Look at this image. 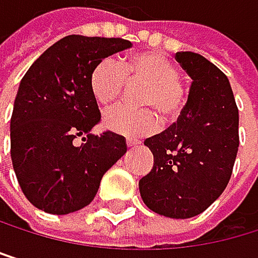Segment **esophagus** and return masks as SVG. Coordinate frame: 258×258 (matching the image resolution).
<instances>
[{
    "mask_svg": "<svg viewBox=\"0 0 258 258\" xmlns=\"http://www.w3.org/2000/svg\"><path fill=\"white\" fill-rule=\"evenodd\" d=\"M126 145H128V147H136V145H139V141H135V139H130V138H128V139H126Z\"/></svg>",
    "mask_w": 258,
    "mask_h": 258,
    "instance_id": "34e87169",
    "label": "esophagus"
}]
</instances>
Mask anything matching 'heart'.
<instances>
[{
	"mask_svg": "<svg viewBox=\"0 0 258 258\" xmlns=\"http://www.w3.org/2000/svg\"><path fill=\"white\" fill-rule=\"evenodd\" d=\"M178 68L158 52H141L123 58L119 64L113 60L100 61L91 74V91L102 106L116 102L126 83H144L139 103L150 110H132L116 106L103 116V126L128 138H142L158 126V113L162 120L176 119L184 106V90ZM153 109V112L151 110Z\"/></svg>",
	"mask_w": 258,
	"mask_h": 258,
	"instance_id": "1",
	"label": "heart"
}]
</instances>
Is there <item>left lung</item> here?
Masks as SVG:
<instances>
[{"label": "left lung", "mask_w": 258, "mask_h": 258, "mask_svg": "<svg viewBox=\"0 0 258 258\" xmlns=\"http://www.w3.org/2000/svg\"><path fill=\"white\" fill-rule=\"evenodd\" d=\"M175 58L190 76L187 103L178 120L145 139L153 168L139 181L142 201L168 218L204 212L226 189L238 152V108L227 77L195 52Z\"/></svg>", "instance_id": "left-lung-1"}]
</instances>
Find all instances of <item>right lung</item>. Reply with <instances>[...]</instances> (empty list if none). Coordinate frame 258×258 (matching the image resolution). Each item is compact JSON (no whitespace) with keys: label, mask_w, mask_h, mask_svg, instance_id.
Returning <instances> with one entry per match:
<instances>
[{"label":"right lung","mask_w":258,"mask_h":258,"mask_svg":"<svg viewBox=\"0 0 258 258\" xmlns=\"http://www.w3.org/2000/svg\"><path fill=\"white\" fill-rule=\"evenodd\" d=\"M132 47L122 38L68 35L21 79L11 119V156L26 198L40 211L66 215L90 204L108 168L126 152L123 136L91 133L100 120L91 91L94 68ZM83 136L82 144L74 139Z\"/></svg>","instance_id":"obj_1"}]
</instances>
